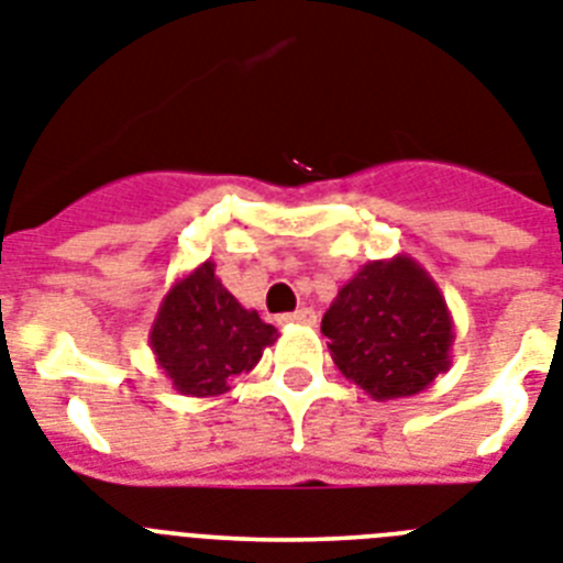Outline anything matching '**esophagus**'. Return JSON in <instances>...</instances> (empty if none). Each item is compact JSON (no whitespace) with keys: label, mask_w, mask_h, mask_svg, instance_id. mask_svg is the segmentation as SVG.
Segmentation results:
<instances>
[{"label":"esophagus","mask_w":563,"mask_h":563,"mask_svg":"<svg viewBox=\"0 0 563 563\" xmlns=\"http://www.w3.org/2000/svg\"><path fill=\"white\" fill-rule=\"evenodd\" d=\"M280 321L283 323H300V327H314V323H318V314H314V309L303 306V309H297V312L283 314Z\"/></svg>","instance_id":"obj_1"}]
</instances>
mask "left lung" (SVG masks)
<instances>
[{
    "mask_svg": "<svg viewBox=\"0 0 563 563\" xmlns=\"http://www.w3.org/2000/svg\"><path fill=\"white\" fill-rule=\"evenodd\" d=\"M329 355L369 399H408L451 367L454 318L413 257L373 260L346 280L321 321Z\"/></svg>",
    "mask_w": 563,
    "mask_h": 563,
    "instance_id": "8db88e82",
    "label": "left lung"
}]
</instances>
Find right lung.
<instances>
[{
  "label": "right lung",
  "mask_w": 563,
  "mask_h": 563,
  "mask_svg": "<svg viewBox=\"0 0 563 563\" xmlns=\"http://www.w3.org/2000/svg\"><path fill=\"white\" fill-rule=\"evenodd\" d=\"M277 341V329L245 309L205 260L181 274L164 295L150 327V346L181 396H222L240 373H251L263 350Z\"/></svg>",
  "instance_id": "obj_1"
}]
</instances>
